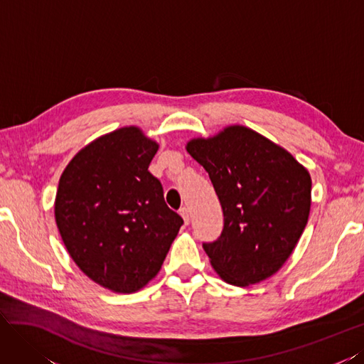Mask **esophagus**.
Here are the masks:
<instances>
[{"label": "esophagus", "instance_id": "1", "mask_svg": "<svg viewBox=\"0 0 364 364\" xmlns=\"http://www.w3.org/2000/svg\"><path fill=\"white\" fill-rule=\"evenodd\" d=\"M180 215L183 216L184 223H186V224H189V221H191V215H189V209H188V207H181V209H180Z\"/></svg>", "mask_w": 364, "mask_h": 364}]
</instances>
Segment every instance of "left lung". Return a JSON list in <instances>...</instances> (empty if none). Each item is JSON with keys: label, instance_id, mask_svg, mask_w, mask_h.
Listing matches in <instances>:
<instances>
[{"label": "left lung", "instance_id": "left-lung-1", "mask_svg": "<svg viewBox=\"0 0 364 364\" xmlns=\"http://www.w3.org/2000/svg\"><path fill=\"white\" fill-rule=\"evenodd\" d=\"M186 149L209 173L223 207L220 237L203 244L215 272L236 287L273 276L308 223V171L291 154L245 127L191 140Z\"/></svg>", "mask_w": 364, "mask_h": 364}]
</instances>
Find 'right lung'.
<instances>
[{
    "label": "right lung",
    "mask_w": 364,
    "mask_h": 364,
    "mask_svg": "<svg viewBox=\"0 0 364 364\" xmlns=\"http://www.w3.org/2000/svg\"><path fill=\"white\" fill-rule=\"evenodd\" d=\"M157 149L139 128H122L79 151L60 175L62 241L82 272L111 291L134 293L155 277L183 225L148 171Z\"/></svg>",
    "instance_id": "obj_1"
}]
</instances>
